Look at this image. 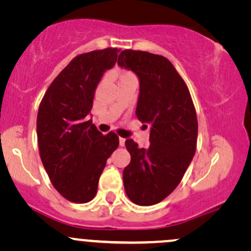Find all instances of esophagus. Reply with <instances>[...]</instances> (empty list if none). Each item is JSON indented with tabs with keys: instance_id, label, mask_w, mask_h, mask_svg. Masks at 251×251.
<instances>
[{
	"instance_id": "1",
	"label": "esophagus",
	"mask_w": 251,
	"mask_h": 251,
	"mask_svg": "<svg viewBox=\"0 0 251 251\" xmlns=\"http://www.w3.org/2000/svg\"><path fill=\"white\" fill-rule=\"evenodd\" d=\"M119 145H120V146L125 145V138H122V137L119 138Z\"/></svg>"
}]
</instances>
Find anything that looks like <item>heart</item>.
Here are the masks:
<instances>
[{
    "mask_svg": "<svg viewBox=\"0 0 251 251\" xmlns=\"http://www.w3.org/2000/svg\"><path fill=\"white\" fill-rule=\"evenodd\" d=\"M129 77H134V75L132 73H129V72H122L119 75V79L123 80V79H129Z\"/></svg>",
    "mask_w": 251,
    "mask_h": 251,
    "instance_id": "b5f03b06",
    "label": "heart"
}]
</instances>
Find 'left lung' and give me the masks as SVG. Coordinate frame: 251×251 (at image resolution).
<instances>
[{
    "mask_svg": "<svg viewBox=\"0 0 251 251\" xmlns=\"http://www.w3.org/2000/svg\"><path fill=\"white\" fill-rule=\"evenodd\" d=\"M118 65L139 77L135 116L151 128L148 149L126 139L131 162L123 172L124 188L134 204L153 205L177 188L195 155L198 123L194 101L186 83L166 57L125 50Z\"/></svg>",
    "mask_w": 251,
    "mask_h": 251,
    "instance_id": "1",
    "label": "left lung"
}]
</instances>
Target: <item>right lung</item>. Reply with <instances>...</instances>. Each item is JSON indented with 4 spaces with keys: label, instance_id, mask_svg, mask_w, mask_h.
Listing matches in <instances>:
<instances>
[{
    "label": "right lung",
    "instance_id": "obj_1",
    "mask_svg": "<svg viewBox=\"0 0 251 251\" xmlns=\"http://www.w3.org/2000/svg\"><path fill=\"white\" fill-rule=\"evenodd\" d=\"M119 51L105 48L75 56L40 102V157L54 188L73 203L93 200L106 160L119 145L114 132L102 134L89 119L98 83L103 72L116 65Z\"/></svg>",
    "mask_w": 251,
    "mask_h": 251
}]
</instances>
